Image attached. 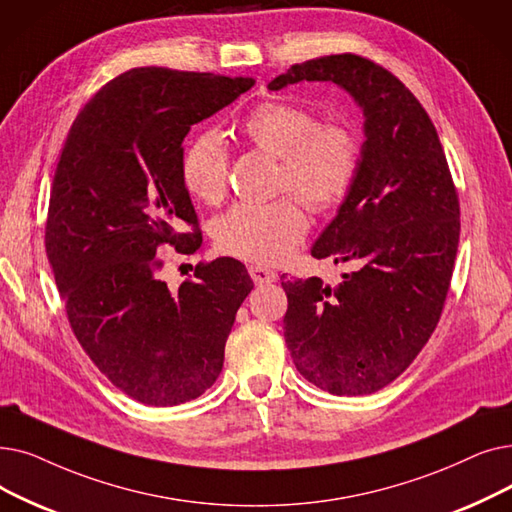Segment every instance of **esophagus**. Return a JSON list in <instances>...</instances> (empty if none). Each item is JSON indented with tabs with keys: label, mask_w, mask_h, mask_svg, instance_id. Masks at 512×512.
<instances>
[{
	"label": "esophagus",
	"mask_w": 512,
	"mask_h": 512,
	"mask_svg": "<svg viewBox=\"0 0 512 512\" xmlns=\"http://www.w3.org/2000/svg\"><path fill=\"white\" fill-rule=\"evenodd\" d=\"M249 274H251L255 284H270V282L278 280V274L270 268H265V265H251Z\"/></svg>",
	"instance_id": "esophagus-1"
}]
</instances>
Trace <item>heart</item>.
I'll list each match as a JSON object with an SVG mask.
<instances>
[{"mask_svg": "<svg viewBox=\"0 0 512 512\" xmlns=\"http://www.w3.org/2000/svg\"><path fill=\"white\" fill-rule=\"evenodd\" d=\"M242 138L280 159L278 184L314 209L339 205L360 167L353 131L341 123H318L305 108L263 102L240 125ZM180 175L196 201L219 203L228 188V146L215 131L196 136L182 154ZM307 232V217L291 196L272 203H238L213 226L219 251L257 263L291 253Z\"/></svg>", "mask_w": 512, "mask_h": 512, "instance_id": "obj_1", "label": "heart"}]
</instances>
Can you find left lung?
Listing matches in <instances>:
<instances>
[{
  "instance_id": "obj_1",
  "label": "left lung",
  "mask_w": 512,
  "mask_h": 512,
  "mask_svg": "<svg viewBox=\"0 0 512 512\" xmlns=\"http://www.w3.org/2000/svg\"><path fill=\"white\" fill-rule=\"evenodd\" d=\"M330 81L364 110L360 167L311 255L353 261L341 284L282 280L284 339L303 379L368 395L402 374L439 322L454 272L460 205L437 129L408 87L358 54L293 64L268 83ZM284 278V276H282Z\"/></svg>"
}]
</instances>
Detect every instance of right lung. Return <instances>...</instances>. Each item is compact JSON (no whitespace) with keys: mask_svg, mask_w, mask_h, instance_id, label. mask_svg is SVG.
I'll return each mask as SVG.
<instances>
[{"mask_svg":"<svg viewBox=\"0 0 512 512\" xmlns=\"http://www.w3.org/2000/svg\"><path fill=\"white\" fill-rule=\"evenodd\" d=\"M253 83L131 69L85 104L62 146L46 253L77 341L140 404H186L217 381L236 311L253 288L238 259L219 257L171 291L157 257L163 244L182 255L203 244L180 175L182 142Z\"/></svg>","mask_w":512,"mask_h":512,"instance_id":"obj_1","label":"right lung"}]
</instances>
